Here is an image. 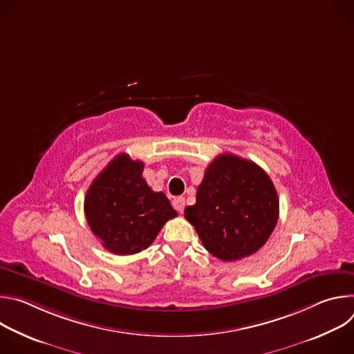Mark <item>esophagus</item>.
Masks as SVG:
<instances>
[{
    "mask_svg": "<svg viewBox=\"0 0 354 354\" xmlns=\"http://www.w3.org/2000/svg\"><path fill=\"white\" fill-rule=\"evenodd\" d=\"M172 206H174V209H175L176 212L182 213L183 209H185V198H183V197H175V198L172 200Z\"/></svg>",
    "mask_w": 354,
    "mask_h": 354,
    "instance_id": "esophagus-1",
    "label": "esophagus"
}]
</instances>
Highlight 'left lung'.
Returning <instances> with one entry per match:
<instances>
[{"mask_svg":"<svg viewBox=\"0 0 354 354\" xmlns=\"http://www.w3.org/2000/svg\"><path fill=\"white\" fill-rule=\"evenodd\" d=\"M210 254L231 262L258 252L279 220V197L269 175L255 162L232 154L213 160L185 209Z\"/></svg>","mask_w":354,"mask_h":354,"instance_id":"left-lung-1","label":"left lung"}]
</instances>
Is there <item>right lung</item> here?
I'll return each mask as SVG.
<instances>
[{"instance_id": "add662e5", "label": "right lung", "mask_w": 354, "mask_h": 354, "mask_svg": "<svg viewBox=\"0 0 354 354\" xmlns=\"http://www.w3.org/2000/svg\"><path fill=\"white\" fill-rule=\"evenodd\" d=\"M144 164L127 154L115 157L89 186L84 210L88 225L115 255H133L154 242L176 217L168 197L142 178Z\"/></svg>"}]
</instances>
